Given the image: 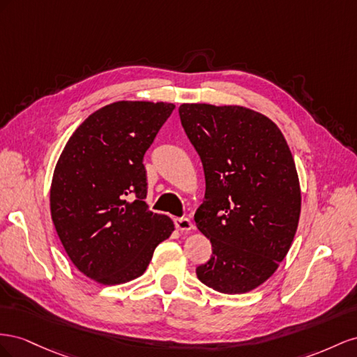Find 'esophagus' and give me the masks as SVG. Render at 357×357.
Wrapping results in <instances>:
<instances>
[{"mask_svg":"<svg viewBox=\"0 0 357 357\" xmlns=\"http://www.w3.org/2000/svg\"><path fill=\"white\" fill-rule=\"evenodd\" d=\"M175 226L179 230H191L192 229V222L190 218L181 217V218H175Z\"/></svg>","mask_w":357,"mask_h":357,"instance_id":"esophagus-1","label":"esophagus"}]
</instances>
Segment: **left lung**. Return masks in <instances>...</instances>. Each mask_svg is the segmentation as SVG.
<instances>
[{"instance_id": "1", "label": "left lung", "mask_w": 357, "mask_h": 357, "mask_svg": "<svg viewBox=\"0 0 357 357\" xmlns=\"http://www.w3.org/2000/svg\"><path fill=\"white\" fill-rule=\"evenodd\" d=\"M179 116L206 181L195 221L212 256L197 278L220 293H247L277 271L298 229L301 187L290 148L269 118L242 106L185 103Z\"/></svg>"}]
</instances>
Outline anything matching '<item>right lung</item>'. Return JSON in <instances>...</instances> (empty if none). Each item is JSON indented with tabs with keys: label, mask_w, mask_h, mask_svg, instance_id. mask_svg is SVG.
<instances>
[{
	"label": "right lung",
	"mask_w": 357,
	"mask_h": 357,
	"mask_svg": "<svg viewBox=\"0 0 357 357\" xmlns=\"http://www.w3.org/2000/svg\"><path fill=\"white\" fill-rule=\"evenodd\" d=\"M175 109L116 101L77 127L50 187V213L75 266L106 286L140 277L173 221L148 209L144 155Z\"/></svg>",
	"instance_id": "1"
}]
</instances>
